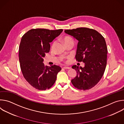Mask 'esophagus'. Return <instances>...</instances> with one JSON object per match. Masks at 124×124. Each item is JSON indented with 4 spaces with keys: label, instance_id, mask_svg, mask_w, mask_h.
<instances>
[{
    "label": "esophagus",
    "instance_id": "esophagus-1",
    "mask_svg": "<svg viewBox=\"0 0 124 124\" xmlns=\"http://www.w3.org/2000/svg\"><path fill=\"white\" fill-rule=\"evenodd\" d=\"M62 69H70V68L69 67H63L62 68Z\"/></svg>",
    "mask_w": 124,
    "mask_h": 124
}]
</instances>
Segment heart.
Returning a JSON list of instances; mask_svg holds the SVG:
<instances>
[{
  "instance_id": "b5f03b06",
  "label": "heart",
  "mask_w": 124,
  "mask_h": 124,
  "mask_svg": "<svg viewBox=\"0 0 124 124\" xmlns=\"http://www.w3.org/2000/svg\"><path fill=\"white\" fill-rule=\"evenodd\" d=\"M62 40H63V43H64V44L65 45H67L68 44H70V43H73V41L72 40V39L70 38V37H68V36L64 37L63 38ZM54 45H55V43H54V44H52V47H54Z\"/></svg>"
}]
</instances>
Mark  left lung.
<instances>
[{
    "label": "left lung",
    "instance_id": "obj_1",
    "mask_svg": "<svg viewBox=\"0 0 124 124\" xmlns=\"http://www.w3.org/2000/svg\"><path fill=\"white\" fill-rule=\"evenodd\" d=\"M64 31L78 40L76 60L85 64L83 68L72 66L77 75L71 82L78 89L89 90L99 82L105 71L108 54L105 39L96 30L86 27Z\"/></svg>",
    "mask_w": 124,
    "mask_h": 124
}]
</instances>
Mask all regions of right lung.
I'll return each instance as SVG.
<instances>
[{
  "label": "right lung",
  "mask_w": 124,
  "mask_h": 124,
  "mask_svg": "<svg viewBox=\"0 0 124 124\" xmlns=\"http://www.w3.org/2000/svg\"><path fill=\"white\" fill-rule=\"evenodd\" d=\"M62 31V29H32L22 37L19 47L21 69L26 80L37 89L45 90L51 87L61 70L59 66H46L43 62L49 51V43Z\"/></svg>",
  "instance_id": "add662e5"
}]
</instances>
